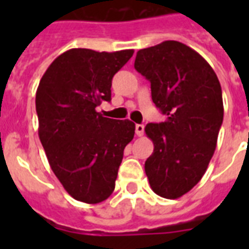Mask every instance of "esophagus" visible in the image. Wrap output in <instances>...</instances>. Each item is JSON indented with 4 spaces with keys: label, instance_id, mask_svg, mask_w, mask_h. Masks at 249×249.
I'll use <instances>...</instances> for the list:
<instances>
[{
    "label": "esophagus",
    "instance_id": "34e87169",
    "mask_svg": "<svg viewBox=\"0 0 249 249\" xmlns=\"http://www.w3.org/2000/svg\"><path fill=\"white\" fill-rule=\"evenodd\" d=\"M143 132H144V125L143 124H137L136 125V134L138 137H142L143 136Z\"/></svg>",
    "mask_w": 249,
    "mask_h": 249
}]
</instances>
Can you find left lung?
<instances>
[{"instance_id":"8db88e82","label":"left lung","mask_w":249,"mask_h":249,"mask_svg":"<svg viewBox=\"0 0 249 249\" xmlns=\"http://www.w3.org/2000/svg\"><path fill=\"white\" fill-rule=\"evenodd\" d=\"M134 68L166 116L144 128L154 143L144 172L154 193L178 199L200 181L216 150L224 120L220 81L199 53L178 41L140 50Z\"/></svg>"}]
</instances>
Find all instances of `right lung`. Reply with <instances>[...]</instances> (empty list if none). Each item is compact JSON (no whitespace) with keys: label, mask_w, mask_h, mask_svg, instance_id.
<instances>
[{"label":"right lung","mask_w":249,"mask_h":249,"mask_svg":"<svg viewBox=\"0 0 249 249\" xmlns=\"http://www.w3.org/2000/svg\"><path fill=\"white\" fill-rule=\"evenodd\" d=\"M133 53L71 49L40 80L38 137L53 172L76 200L97 204L115 190L124 148L133 140L136 125L102 116L97 107L111 101L113 75Z\"/></svg>","instance_id":"obj_1"}]
</instances>
